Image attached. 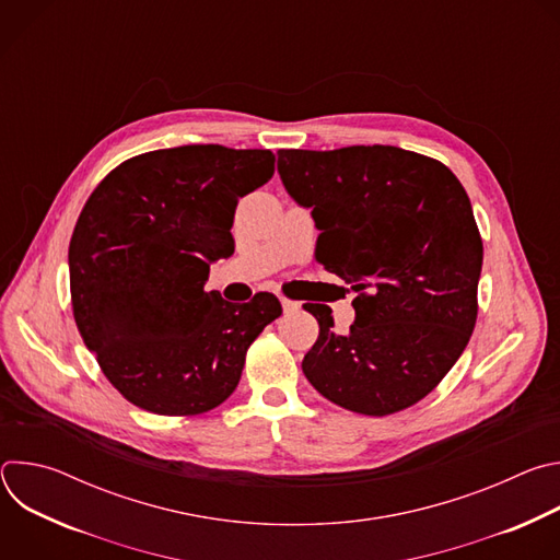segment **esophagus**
<instances>
[{
  "label": "esophagus",
  "mask_w": 560,
  "mask_h": 560,
  "mask_svg": "<svg viewBox=\"0 0 560 560\" xmlns=\"http://www.w3.org/2000/svg\"><path fill=\"white\" fill-rule=\"evenodd\" d=\"M281 305H283V312H285V314H294V312L301 310V303L290 301V299H285V296H281Z\"/></svg>",
  "instance_id": "1"
}]
</instances>
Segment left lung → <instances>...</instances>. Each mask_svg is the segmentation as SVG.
<instances>
[{"mask_svg": "<svg viewBox=\"0 0 560 560\" xmlns=\"http://www.w3.org/2000/svg\"><path fill=\"white\" fill-rule=\"evenodd\" d=\"M277 154L283 188L322 232L316 259L357 292L348 335L328 305H305L318 322L305 378L359 415L415 406L476 324L483 242L465 188L436 159L396 145Z\"/></svg>", "mask_w": 560, "mask_h": 560, "instance_id": "obj_1", "label": "left lung"}]
</instances>
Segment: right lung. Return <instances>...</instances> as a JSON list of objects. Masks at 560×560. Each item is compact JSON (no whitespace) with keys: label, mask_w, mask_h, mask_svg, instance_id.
I'll use <instances>...</instances> for the list:
<instances>
[{"label":"right lung","mask_w":560,"mask_h":560,"mask_svg":"<svg viewBox=\"0 0 560 560\" xmlns=\"http://www.w3.org/2000/svg\"><path fill=\"white\" fill-rule=\"evenodd\" d=\"M272 175L270 150H152L117 166L79 214L68 248L74 322L137 408L164 417L217 408L281 314L270 292L238 305L203 290L210 266L234 253L238 199Z\"/></svg>","instance_id":"right-lung-1"}]
</instances>
